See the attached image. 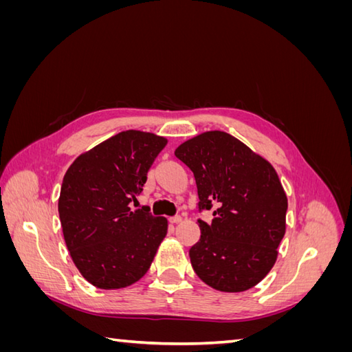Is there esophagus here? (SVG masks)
I'll use <instances>...</instances> for the list:
<instances>
[{
    "label": "esophagus",
    "instance_id": "1",
    "mask_svg": "<svg viewBox=\"0 0 352 352\" xmlns=\"http://www.w3.org/2000/svg\"><path fill=\"white\" fill-rule=\"evenodd\" d=\"M168 221L172 223V225H177V223L182 221V217H180V216H173V217L168 219Z\"/></svg>",
    "mask_w": 352,
    "mask_h": 352
}]
</instances>
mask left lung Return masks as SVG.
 <instances>
[{"mask_svg": "<svg viewBox=\"0 0 352 352\" xmlns=\"http://www.w3.org/2000/svg\"><path fill=\"white\" fill-rule=\"evenodd\" d=\"M175 155L194 173L199 241L189 257L198 278L221 292H242L261 282L278 258L287 199L273 166L226 132L201 133Z\"/></svg>", "mask_w": 352, "mask_h": 352, "instance_id": "left-lung-1", "label": "left lung"}]
</instances>
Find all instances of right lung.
Listing matches in <instances>:
<instances>
[{
    "mask_svg": "<svg viewBox=\"0 0 352 352\" xmlns=\"http://www.w3.org/2000/svg\"><path fill=\"white\" fill-rule=\"evenodd\" d=\"M167 140L124 131L79 155L63 179L58 214L70 257L100 289H120L150 269L167 220L132 211L146 173Z\"/></svg>",
    "mask_w": 352,
    "mask_h": 352,
    "instance_id": "1",
    "label": "right lung"
}]
</instances>
